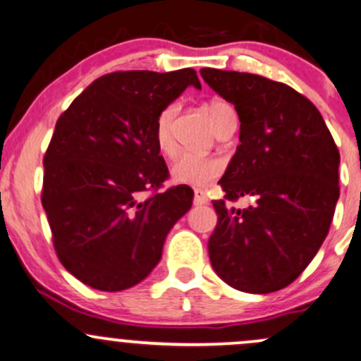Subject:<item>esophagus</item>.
<instances>
[{
    "mask_svg": "<svg viewBox=\"0 0 361 361\" xmlns=\"http://www.w3.org/2000/svg\"><path fill=\"white\" fill-rule=\"evenodd\" d=\"M207 203H208L207 192L196 189V191H195V204H207Z\"/></svg>",
    "mask_w": 361,
    "mask_h": 361,
    "instance_id": "34e87169",
    "label": "esophagus"
}]
</instances>
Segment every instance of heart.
Instances as JSON below:
<instances>
[{
	"label": "heart",
	"mask_w": 361,
	"mask_h": 361,
	"mask_svg": "<svg viewBox=\"0 0 361 361\" xmlns=\"http://www.w3.org/2000/svg\"><path fill=\"white\" fill-rule=\"evenodd\" d=\"M177 114V104H169L158 114L154 122V142L161 153L172 157L176 153V139L172 134V122ZM208 114L216 130L232 122H238V114L234 106L226 99H213L208 104ZM224 172V161L216 157H203L196 153H180L172 164L170 173L172 179L179 184L192 185V188H207L220 173Z\"/></svg>",
	"instance_id": "b5f03b06"
}]
</instances>
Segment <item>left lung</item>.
I'll list each match as a JSON object with an SVG mask.
<instances>
[{"mask_svg": "<svg viewBox=\"0 0 361 361\" xmlns=\"http://www.w3.org/2000/svg\"><path fill=\"white\" fill-rule=\"evenodd\" d=\"M234 104L239 142L220 188L244 210L213 201L219 224L208 241L216 275L231 288L267 294L289 286L327 238L339 200V151L310 99L255 73L201 68Z\"/></svg>", "mask_w": 361, "mask_h": 361, "instance_id": "obj_1", "label": "left lung"}]
</instances>
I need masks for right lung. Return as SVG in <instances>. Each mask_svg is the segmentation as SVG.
<instances>
[{
    "instance_id": "add662e5",
    "label": "right lung",
    "mask_w": 361,
    "mask_h": 361,
    "mask_svg": "<svg viewBox=\"0 0 361 361\" xmlns=\"http://www.w3.org/2000/svg\"><path fill=\"white\" fill-rule=\"evenodd\" d=\"M189 86L201 89L192 68L114 72L58 118L42 161V208L58 258L89 288L117 293L145 281L191 208L189 185L142 196L169 176L154 142L158 114Z\"/></svg>"
}]
</instances>
